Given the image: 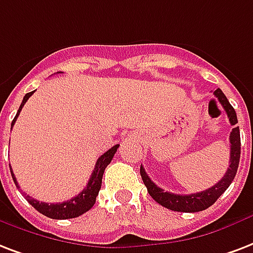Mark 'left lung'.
Here are the masks:
<instances>
[{"instance_id":"8db88e82","label":"left lung","mask_w":253,"mask_h":253,"mask_svg":"<svg viewBox=\"0 0 253 253\" xmlns=\"http://www.w3.org/2000/svg\"><path fill=\"white\" fill-rule=\"evenodd\" d=\"M213 95L216 96L217 101L220 102L223 109L228 115L229 123L235 126L238 123V117L235 113L234 107L227 99L224 92L221 91L220 88H217L213 91ZM229 142H231V155H229V167L227 172L220 182H217L215 186L208 188L202 192H196V194H190V195H178V194H172V192H165V191L159 188V187L152 182L151 179L148 178L144 169L140 166V176L143 179L144 186L147 187L148 194L155 202L163 206V207L172 210V211L178 212H199L203 210H207L211 207L212 204L215 203L220 195L229 187L235 179V175L238 172L239 161H240V131L239 127H234L231 134H229Z\"/></svg>"}]
</instances>
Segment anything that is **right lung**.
<instances>
[{"instance_id":"right-lung-1","label":"right lung","mask_w":253,"mask_h":253,"mask_svg":"<svg viewBox=\"0 0 253 253\" xmlns=\"http://www.w3.org/2000/svg\"><path fill=\"white\" fill-rule=\"evenodd\" d=\"M33 92L30 91L28 92L26 95L24 96V101L19 106L18 111L15 114L14 119H13V122H11V127L14 126L15 121L18 118L19 113H21V110L24 107V105L26 103L29 98L33 95ZM119 144L117 146H114L109 150V151H106L103 155L98 158V161L95 163V169L92 171L91 176H90V180H88L87 186L84 187V190L82 192H80L78 195L74 196L73 199L67 200V202H62V203H43V202H40V200H36L30 198L29 195H26L24 192L25 199L28 200L29 203L32 204L33 207L36 208L37 211L41 212L42 215H45L47 217H51V219H59V220H63V219H73V217H78L81 216L82 213L84 212H87L90 208L94 206L95 203V199L98 194H99V190H101L102 186V176H103V172H105L106 167L110 165V162L113 161L114 154L117 152L118 150ZM11 178L14 180L15 186L18 190H21L18 186V183H17V179H15L14 173L11 171Z\"/></svg>"}]
</instances>
